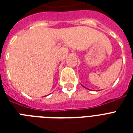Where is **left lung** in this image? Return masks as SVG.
<instances>
[{
    "instance_id": "obj_1",
    "label": "left lung",
    "mask_w": 133,
    "mask_h": 133,
    "mask_svg": "<svg viewBox=\"0 0 133 133\" xmlns=\"http://www.w3.org/2000/svg\"><path fill=\"white\" fill-rule=\"evenodd\" d=\"M82 85V86H83V88H85V86H83V85ZM87 89H88V88H87ZM88 90H89V89H88Z\"/></svg>"
}]
</instances>
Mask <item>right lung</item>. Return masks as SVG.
Returning a JSON list of instances; mask_svg holds the SVG:
<instances>
[{
    "label": "right lung",
    "mask_w": 133,
    "mask_h": 133,
    "mask_svg": "<svg viewBox=\"0 0 133 133\" xmlns=\"http://www.w3.org/2000/svg\"><path fill=\"white\" fill-rule=\"evenodd\" d=\"M44 97H45V96H44Z\"/></svg>",
    "instance_id": "obj_1"
}]
</instances>
